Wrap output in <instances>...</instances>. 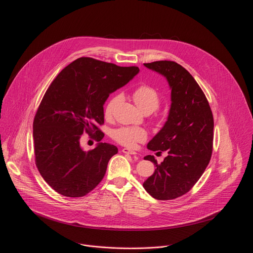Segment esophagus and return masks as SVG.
Here are the masks:
<instances>
[{
	"label": "esophagus",
	"instance_id": "esophagus-1",
	"mask_svg": "<svg viewBox=\"0 0 253 253\" xmlns=\"http://www.w3.org/2000/svg\"><path fill=\"white\" fill-rule=\"evenodd\" d=\"M122 152L125 153V154H131V155H136V154H137L135 151L130 150V149H128V148H123V149H122Z\"/></svg>",
	"mask_w": 253,
	"mask_h": 253
}]
</instances>
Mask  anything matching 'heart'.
Listing matches in <instances>:
<instances>
[{
  "mask_svg": "<svg viewBox=\"0 0 253 253\" xmlns=\"http://www.w3.org/2000/svg\"><path fill=\"white\" fill-rule=\"evenodd\" d=\"M133 99L143 112H154L160 106L159 93L150 85H140L133 92ZM123 100L121 93H116L108 100L104 115L106 119L112 118L116 107ZM113 138L116 142L126 147H135L137 143L144 142L147 139V132L139 127H121L114 131Z\"/></svg>",
  "mask_w": 253,
  "mask_h": 253,
  "instance_id": "obj_1",
  "label": "heart"
}]
</instances>
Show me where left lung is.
I'll return each instance as SVG.
<instances>
[{"label":"left lung","mask_w":253,"mask_h":253,"mask_svg":"<svg viewBox=\"0 0 253 253\" xmlns=\"http://www.w3.org/2000/svg\"><path fill=\"white\" fill-rule=\"evenodd\" d=\"M144 66L163 75L171 89V107L163 128L148 143L152 151H167L143 187L155 199L171 200L187 193L205 171L213 148V115L209 103L189 72L173 61Z\"/></svg>","instance_id":"1"}]
</instances>
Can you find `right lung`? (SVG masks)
Returning a JSON list of instances; mask_svg holds the SVG:
<instances>
[{
	"instance_id": "1",
	"label": "right lung",
	"mask_w": 253,
	"mask_h": 253,
	"mask_svg": "<svg viewBox=\"0 0 253 253\" xmlns=\"http://www.w3.org/2000/svg\"><path fill=\"white\" fill-rule=\"evenodd\" d=\"M138 72L136 66L82 57L64 68L47 89L33 123L35 162L59 194L82 197L102 181L108 162L118 152L116 146L100 142L103 105ZM84 132L99 142L88 153L80 145Z\"/></svg>"
}]
</instances>
